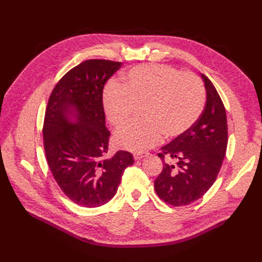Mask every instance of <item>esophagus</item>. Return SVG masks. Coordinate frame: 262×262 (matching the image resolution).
Listing matches in <instances>:
<instances>
[{
	"instance_id": "1",
	"label": "esophagus",
	"mask_w": 262,
	"mask_h": 262,
	"mask_svg": "<svg viewBox=\"0 0 262 262\" xmlns=\"http://www.w3.org/2000/svg\"><path fill=\"white\" fill-rule=\"evenodd\" d=\"M147 155H148V153H146V152H140V153H134L133 157L136 161H139V160H141V158H143Z\"/></svg>"
}]
</instances>
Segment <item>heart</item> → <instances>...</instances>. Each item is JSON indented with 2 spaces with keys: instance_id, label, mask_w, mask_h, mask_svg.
Returning <instances> with one entry per match:
<instances>
[{
  "instance_id": "1",
  "label": "heart",
  "mask_w": 262,
  "mask_h": 262,
  "mask_svg": "<svg viewBox=\"0 0 262 262\" xmlns=\"http://www.w3.org/2000/svg\"><path fill=\"white\" fill-rule=\"evenodd\" d=\"M106 117L115 128L128 123L136 108L142 123L130 124L115 136L117 147L140 153L163 139L179 138L190 130L204 106L203 86L189 73L168 66L144 64L129 70L102 95Z\"/></svg>"
}]
</instances>
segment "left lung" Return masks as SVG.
Listing matches in <instances>:
<instances>
[{"label":"left lung","mask_w":262,"mask_h":262,"mask_svg":"<svg viewBox=\"0 0 262 262\" xmlns=\"http://www.w3.org/2000/svg\"><path fill=\"white\" fill-rule=\"evenodd\" d=\"M207 102L199 119L184 136L163 146L158 157L163 170L154 181L161 199L173 207L196 201L212 187L223 163L227 147L226 112L217 91L201 74ZM166 157L178 161L167 163Z\"/></svg>","instance_id":"obj_1"}]
</instances>
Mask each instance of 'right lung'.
I'll use <instances>...</instances> for the list:
<instances>
[{
    "label": "right lung",
    "mask_w": 262,
    "mask_h": 262,
    "mask_svg": "<svg viewBox=\"0 0 262 262\" xmlns=\"http://www.w3.org/2000/svg\"><path fill=\"white\" fill-rule=\"evenodd\" d=\"M121 62L87 60L54 86L43 121V145L54 180L64 194L85 208L113 199L133 156L118 150L105 160L110 132L105 124L102 90Z\"/></svg>",
    "instance_id": "right-lung-1"
}]
</instances>
